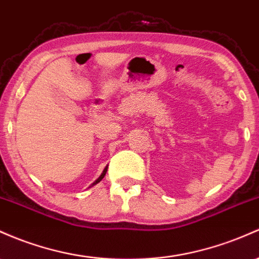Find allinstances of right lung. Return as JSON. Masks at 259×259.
Returning <instances> with one entry per match:
<instances>
[{"label":"right lung","mask_w":259,"mask_h":259,"mask_svg":"<svg viewBox=\"0 0 259 259\" xmlns=\"http://www.w3.org/2000/svg\"><path fill=\"white\" fill-rule=\"evenodd\" d=\"M107 169H108V166L106 167V168H104V169H103V172H102V175H101V176H99V177L97 178V180H96L95 182H93V183H92V184H91V187L96 186V184H97V183H99V182H101L102 180H103V178H104V176H106V173H107Z\"/></svg>","instance_id":"right-lung-1"}]
</instances>
